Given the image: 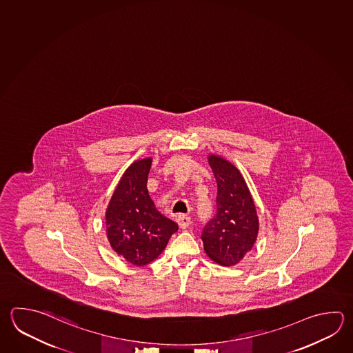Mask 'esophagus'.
<instances>
[{
    "label": "esophagus",
    "instance_id": "esophagus-1",
    "mask_svg": "<svg viewBox=\"0 0 353 353\" xmlns=\"http://www.w3.org/2000/svg\"><path fill=\"white\" fill-rule=\"evenodd\" d=\"M176 223L179 224L180 228L185 229L192 224V219L188 215L179 214L176 216Z\"/></svg>",
    "mask_w": 353,
    "mask_h": 353
}]
</instances>
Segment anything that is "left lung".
<instances>
[{
    "instance_id": "obj_1",
    "label": "left lung",
    "mask_w": 353,
    "mask_h": 353,
    "mask_svg": "<svg viewBox=\"0 0 353 353\" xmlns=\"http://www.w3.org/2000/svg\"><path fill=\"white\" fill-rule=\"evenodd\" d=\"M208 163L218 187L216 214L203 229L201 241L213 262L230 267L241 262L256 243V204L238 168L215 154H209Z\"/></svg>"
}]
</instances>
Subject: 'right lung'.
Returning <instances> with one entry per match:
<instances>
[{
  "label": "right lung",
  "mask_w": 353,
  "mask_h": 353,
  "mask_svg": "<svg viewBox=\"0 0 353 353\" xmlns=\"http://www.w3.org/2000/svg\"><path fill=\"white\" fill-rule=\"evenodd\" d=\"M152 158L135 160L119 180L105 213L111 248L134 265H146L165 249L178 224L160 213L146 183Z\"/></svg>",
  "instance_id": "obj_1"
}]
</instances>
